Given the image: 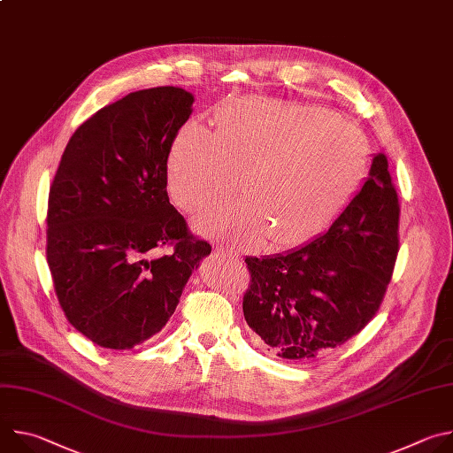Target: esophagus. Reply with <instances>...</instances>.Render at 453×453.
<instances>
[{
  "label": "esophagus",
  "instance_id": "1",
  "mask_svg": "<svg viewBox=\"0 0 453 453\" xmlns=\"http://www.w3.org/2000/svg\"><path fill=\"white\" fill-rule=\"evenodd\" d=\"M215 254L220 256L222 260H227V262H238V260H240V256H238L234 250L227 249V247L222 245V243H217V245H215Z\"/></svg>",
  "mask_w": 453,
  "mask_h": 453
}]
</instances>
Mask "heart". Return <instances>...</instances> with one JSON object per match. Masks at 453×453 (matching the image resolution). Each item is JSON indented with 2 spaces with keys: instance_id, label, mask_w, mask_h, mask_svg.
Masks as SVG:
<instances>
[{
  "instance_id": "heart-1",
  "label": "heart",
  "mask_w": 453,
  "mask_h": 453,
  "mask_svg": "<svg viewBox=\"0 0 453 453\" xmlns=\"http://www.w3.org/2000/svg\"><path fill=\"white\" fill-rule=\"evenodd\" d=\"M215 133L184 125L172 142L168 191L186 213L215 204L234 188L243 197L217 206L197 229L233 243L288 247L326 231L362 180L367 145L337 114L273 98L222 107Z\"/></svg>"
}]
</instances>
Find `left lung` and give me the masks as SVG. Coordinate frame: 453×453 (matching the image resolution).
<instances>
[{
  "label": "left lung",
  "mask_w": 453,
  "mask_h": 453,
  "mask_svg": "<svg viewBox=\"0 0 453 453\" xmlns=\"http://www.w3.org/2000/svg\"><path fill=\"white\" fill-rule=\"evenodd\" d=\"M385 154L313 242L273 257H245L243 317L271 355L311 362L341 348L376 315L400 250V203Z\"/></svg>",
  "instance_id": "8db88e82"
}]
</instances>
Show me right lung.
<instances>
[{
  "label": "right lung",
  "mask_w": 453,
  "mask_h": 453,
  "mask_svg": "<svg viewBox=\"0 0 453 453\" xmlns=\"http://www.w3.org/2000/svg\"><path fill=\"white\" fill-rule=\"evenodd\" d=\"M191 104L188 91L161 86L102 107L70 138L50 186L53 288L70 325L102 348L133 349L161 332L211 252L166 191L168 152Z\"/></svg>",
  "instance_id": "right-lung-1"
}]
</instances>
